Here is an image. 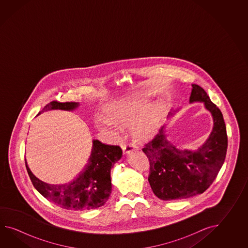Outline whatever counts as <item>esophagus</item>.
<instances>
[{
	"label": "esophagus",
	"mask_w": 248,
	"mask_h": 248,
	"mask_svg": "<svg viewBox=\"0 0 248 248\" xmlns=\"http://www.w3.org/2000/svg\"><path fill=\"white\" fill-rule=\"evenodd\" d=\"M122 147V151H123L124 153H130L132 152H135V151L138 150L137 146L134 145V144H131V143H129V144H123Z\"/></svg>",
	"instance_id": "obj_1"
}]
</instances>
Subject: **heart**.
Listing matches in <instances>:
<instances>
[{"mask_svg": "<svg viewBox=\"0 0 248 248\" xmlns=\"http://www.w3.org/2000/svg\"><path fill=\"white\" fill-rule=\"evenodd\" d=\"M165 110L162 103L152 107L147 102L113 103L106 106V117H95V126L99 131L114 136L121 130V125L131 124L133 137L139 141H145L157 131Z\"/></svg>", "mask_w": 248, "mask_h": 248, "instance_id": "1", "label": "heart"}]
</instances>
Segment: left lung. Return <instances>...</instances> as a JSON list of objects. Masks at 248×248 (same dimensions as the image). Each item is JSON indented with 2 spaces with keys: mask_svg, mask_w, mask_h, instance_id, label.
Segmentation results:
<instances>
[{
  "mask_svg": "<svg viewBox=\"0 0 248 248\" xmlns=\"http://www.w3.org/2000/svg\"><path fill=\"white\" fill-rule=\"evenodd\" d=\"M190 103L202 102L213 117L210 136L197 151L180 150L167 139L161 126L142 152L150 161L148 181L153 193L162 201L188 199L203 193L217 176L226 157L228 138L222 113L206 91L192 84ZM176 111H170L169 118Z\"/></svg>",
  "mask_w": 248,
  "mask_h": 248,
  "instance_id": "left-lung-1",
  "label": "left lung"
}]
</instances>
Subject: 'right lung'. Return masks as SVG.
<instances>
[{
    "instance_id": "1",
    "label": "right lung",
    "mask_w": 248,
    "mask_h": 248,
    "mask_svg": "<svg viewBox=\"0 0 248 248\" xmlns=\"http://www.w3.org/2000/svg\"><path fill=\"white\" fill-rule=\"evenodd\" d=\"M79 103L53 101L37 114L50 110L73 111ZM88 163L72 182L63 185H49L32 174L27 165V173L34 188L47 201L64 209L73 211L91 210L104 206L111 192V169L122 156V148L107 145L93 140Z\"/></svg>"
}]
</instances>
